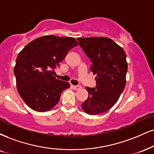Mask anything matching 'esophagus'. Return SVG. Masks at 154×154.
<instances>
[{"label": "esophagus", "instance_id": "34e87169", "mask_svg": "<svg viewBox=\"0 0 154 154\" xmlns=\"http://www.w3.org/2000/svg\"><path fill=\"white\" fill-rule=\"evenodd\" d=\"M72 88H73L74 90H79L81 88L80 85H72Z\"/></svg>", "mask_w": 154, "mask_h": 154}]
</instances>
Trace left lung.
I'll list each match as a JSON object with an SVG mask.
<instances>
[{
    "label": "left lung",
    "mask_w": 154,
    "mask_h": 154,
    "mask_svg": "<svg viewBox=\"0 0 154 154\" xmlns=\"http://www.w3.org/2000/svg\"><path fill=\"white\" fill-rule=\"evenodd\" d=\"M77 40L90 59V70L97 75L95 88H85L89 96L82 107L92 116L103 113L116 104L125 88L126 55L123 48L107 37L77 38Z\"/></svg>",
    "instance_id": "8db88e82"
}]
</instances>
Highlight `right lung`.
<instances>
[{"label": "right lung", "instance_id": "right-lung-1", "mask_svg": "<svg viewBox=\"0 0 154 154\" xmlns=\"http://www.w3.org/2000/svg\"><path fill=\"white\" fill-rule=\"evenodd\" d=\"M77 44L72 37L44 36L33 40L18 54L14 67L16 87L29 107L46 112L58 103L62 91L70 85L57 79L54 69Z\"/></svg>", "mask_w": 154, "mask_h": 154}]
</instances>
